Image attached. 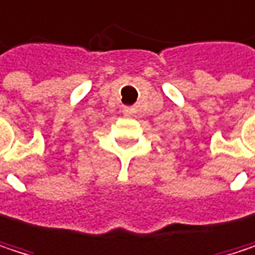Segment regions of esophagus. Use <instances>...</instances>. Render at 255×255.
Masks as SVG:
<instances>
[{
  "label": "esophagus",
  "mask_w": 255,
  "mask_h": 255,
  "mask_svg": "<svg viewBox=\"0 0 255 255\" xmlns=\"http://www.w3.org/2000/svg\"><path fill=\"white\" fill-rule=\"evenodd\" d=\"M133 113H135V110H133V108H130V107H126V108L123 110V114H125L126 117H132V116H133Z\"/></svg>",
  "instance_id": "34e87169"
}]
</instances>
